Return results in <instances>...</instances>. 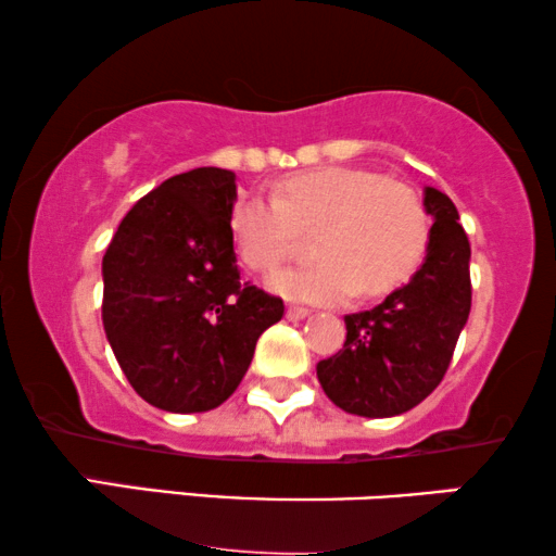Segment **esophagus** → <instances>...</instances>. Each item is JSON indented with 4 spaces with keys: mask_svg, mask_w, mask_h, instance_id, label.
Instances as JSON below:
<instances>
[{
    "mask_svg": "<svg viewBox=\"0 0 556 556\" xmlns=\"http://www.w3.org/2000/svg\"><path fill=\"white\" fill-rule=\"evenodd\" d=\"M311 314V311L306 306H299V303H291L286 311V316L291 318V321H301V318H306Z\"/></svg>",
    "mask_w": 556,
    "mask_h": 556,
    "instance_id": "esophagus-1",
    "label": "esophagus"
}]
</instances>
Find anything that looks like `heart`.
Instances as JSON below:
<instances>
[{
    "mask_svg": "<svg viewBox=\"0 0 556 556\" xmlns=\"http://www.w3.org/2000/svg\"><path fill=\"white\" fill-rule=\"evenodd\" d=\"M314 230V261L276 270L268 288L291 301L339 303L405 283L428 248L430 217L407 181L346 166L295 174L273 197L242 194L230 210L235 255L255 273L276 268L299 232Z\"/></svg>",
    "mask_w": 556,
    "mask_h": 556,
    "instance_id": "b5f03b06",
    "label": "heart"
}]
</instances>
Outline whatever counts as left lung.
<instances>
[{
  "label": "left lung",
  "instance_id": "left-lung-1",
  "mask_svg": "<svg viewBox=\"0 0 556 556\" xmlns=\"http://www.w3.org/2000/svg\"><path fill=\"white\" fill-rule=\"evenodd\" d=\"M432 217L415 276L379 306L344 316V349L316 364L326 397L344 413L394 417L443 382L470 314V245L451 197L425 187Z\"/></svg>",
  "mask_w": 556,
  "mask_h": 556
}]
</instances>
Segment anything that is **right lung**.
I'll return each instance as SVG.
<instances>
[{"mask_svg": "<svg viewBox=\"0 0 556 556\" xmlns=\"http://www.w3.org/2000/svg\"><path fill=\"white\" fill-rule=\"evenodd\" d=\"M235 174H177L128 210L103 255V329L139 397L207 413L245 377L283 301L242 283L230 235Z\"/></svg>", "mask_w": 556, "mask_h": 556, "instance_id": "right-lung-1", "label": "right lung"}]
</instances>
